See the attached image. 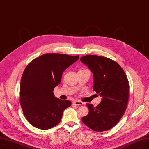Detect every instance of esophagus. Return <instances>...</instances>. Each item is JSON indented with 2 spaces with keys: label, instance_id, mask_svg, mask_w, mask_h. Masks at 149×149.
Returning <instances> with one entry per match:
<instances>
[{
  "label": "esophagus",
  "instance_id": "esophagus-1",
  "mask_svg": "<svg viewBox=\"0 0 149 149\" xmlns=\"http://www.w3.org/2000/svg\"><path fill=\"white\" fill-rule=\"evenodd\" d=\"M73 104L78 105V106H82L84 104V103H82V102H80V101H74V102H73Z\"/></svg>",
  "mask_w": 149,
  "mask_h": 149
}]
</instances>
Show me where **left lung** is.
<instances>
[{"label":"left lung","mask_w":149,"mask_h":149,"mask_svg":"<svg viewBox=\"0 0 149 149\" xmlns=\"http://www.w3.org/2000/svg\"><path fill=\"white\" fill-rule=\"evenodd\" d=\"M93 74V91L102 100L96 107L87 104L88 114L82 117L86 126L95 132L111 129L120 121L127 108L129 82L118 63L105 57L87 55L80 58Z\"/></svg>","instance_id":"1"}]
</instances>
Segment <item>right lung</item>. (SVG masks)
<instances>
[{"mask_svg": "<svg viewBox=\"0 0 149 149\" xmlns=\"http://www.w3.org/2000/svg\"><path fill=\"white\" fill-rule=\"evenodd\" d=\"M79 58V56L47 53L27 65L21 79L20 104L32 125L47 130L61 122L63 111L71 102L55 97L53 91L60 84L64 70Z\"/></svg>", "mask_w": 149, "mask_h": 149, "instance_id": "right-lung-1", "label": "right lung"}]
</instances>
